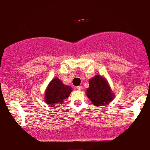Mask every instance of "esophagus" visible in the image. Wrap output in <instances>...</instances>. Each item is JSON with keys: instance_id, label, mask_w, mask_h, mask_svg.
Masks as SVG:
<instances>
[{"instance_id": "34e87169", "label": "esophagus", "mask_w": 150, "mask_h": 150, "mask_svg": "<svg viewBox=\"0 0 150 150\" xmlns=\"http://www.w3.org/2000/svg\"><path fill=\"white\" fill-rule=\"evenodd\" d=\"M76 89L79 90V91H80V90L82 89V86H76Z\"/></svg>"}]
</instances>
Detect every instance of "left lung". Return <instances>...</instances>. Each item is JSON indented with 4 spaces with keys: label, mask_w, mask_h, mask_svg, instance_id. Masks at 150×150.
<instances>
[{
    "label": "left lung",
    "mask_w": 150,
    "mask_h": 150,
    "mask_svg": "<svg viewBox=\"0 0 150 150\" xmlns=\"http://www.w3.org/2000/svg\"><path fill=\"white\" fill-rule=\"evenodd\" d=\"M86 95L96 107L109 104L114 98L107 81L99 75H96L89 80V87L87 88Z\"/></svg>",
    "instance_id": "obj_1"
}]
</instances>
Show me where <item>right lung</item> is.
Here are the masks:
<instances>
[{
  "label": "right lung",
  "mask_w": 150,
  "mask_h": 150,
  "mask_svg": "<svg viewBox=\"0 0 150 150\" xmlns=\"http://www.w3.org/2000/svg\"><path fill=\"white\" fill-rule=\"evenodd\" d=\"M72 88L70 86L64 85L58 78L52 80L46 88L45 94V101L46 104L54 107L55 104H62L64 100L69 97Z\"/></svg>",
  "instance_id": "obj_1"
}]
</instances>
